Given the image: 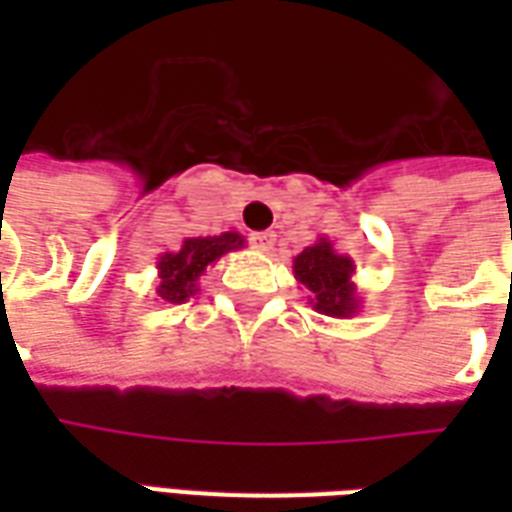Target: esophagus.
<instances>
[{"label":"esophagus","instance_id":"obj_1","mask_svg":"<svg viewBox=\"0 0 512 512\" xmlns=\"http://www.w3.org/2000/svg\"><path fill=\"white\" fill-rule=\"evenodd\" d=\"M249 241H252V246L260 249V252H271V249H274V241H277V235L271 233V230H268V233H252Z\"/></svg>","mask_w":512,"mask_h":512}]
</instances>
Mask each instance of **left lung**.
Listing matches in <instances>:
<instances>
[{
    "label": "left lung",
    "instance_id": "obj_1",
    "mask_svg": "<svg viewBox=\"0 0 512 512\" xmlns=\"http://www.w3.org/2000/svg\"><path fill=\"white\" fill-rule=\"evenodd\" d=\"M293 274L310 296L312 310L329 318H354L362 312L356 290V266L348 255H340L329 238H318L304 252L293 257Z\"/></svg>",
    "mask_w": 512,
    "mask_h": 512
}]
</instances>
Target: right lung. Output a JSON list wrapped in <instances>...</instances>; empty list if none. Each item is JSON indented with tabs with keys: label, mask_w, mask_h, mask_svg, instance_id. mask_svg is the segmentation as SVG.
Returning <instances> with one entry per match:
<instances>
[{
	"label": "right lung",
	"mask_w": 512,
	"mask_h": 512,
	"mask_svg": "<svg viewBox=\"0 0 512 512\" xmlns=\"http://www.w3.org/2000/svg\"><path fill=\"white\" fill-rule=\"evenodd\" d=\"M244 235L222 233V235H205V238H183L178 252H164L158 255V285L156 296L164 304H183L200 290V277L205 268L213 266L219 257L235 249H244Z\"/></svg>",
	"instance_id": "add662e5"
}]
</instances>
